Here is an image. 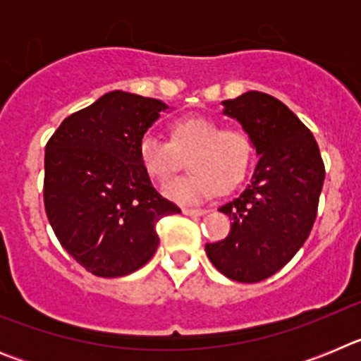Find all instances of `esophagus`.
Listing matches in <instances>:
<instances>
[{
	"label": "esophagus",
	"mask_w": 361,
	"mask_h": 361,
	"mask_svg": "<svg viewBox=\"0 0 361 361\" xmlns=\"http://www.w3.org/2000/svg\"><path fill=\"white\" fill-rule=\"evenodd\" d=\"M183 213L188 216H202L209 213V209H193V208H183Z\"/></svg>",
	"instance_id": "34e87169"
}]
</instances>
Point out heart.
Returning a JSON list of instances; mask_svg holds the SVG:
<instances>
[{
    "label": "heart",
    "mask_w": 361,
    "mask_h": 361,
    "mask_svg": "<svg viewBox=\"0 0 361 361\" xmlns=\"http://www.w3.org/2000/svg\"><path fill=\"white\" fill-rule=\"evenodd\" d=\"M188 152L191 173L166 184L162 193L178 204H200L216 190H231L245 177L253 142L242 128H220L215 119L188 116L171 123L170 141L146 133L137 145L141 168L155 183H166Z\"/></svg>",
    "instance_id": "1"
}]
</instances>
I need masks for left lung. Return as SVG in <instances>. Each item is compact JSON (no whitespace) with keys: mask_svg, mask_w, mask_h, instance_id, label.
Returning a JSON list of instances; mask_svg holds the SVG:
<instances>
[{"mask_svg":"<svg viewBox=\"0 0 361 361\" xmlns=\"http://www.w3.org/2000/svg\"><path fill=\"white\" fill-rule=\"evenodd\" d=\"M222 106L251 137L258 162L250 186L219 208L231 229L206 244V255L224 276L253 283L275 275L307 240L325 170L312 133L273 95L245 92Z\"/></svg>","mask_w":361,"mask_h":361,"instance_id":"left-lung-1","label":"left lung"}]
</instances>
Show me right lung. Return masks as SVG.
<instances>
[{
	"label": "right lung",
	"instance_id": "add662e5",
	"mask_svg": "<svg viewBox=\"0 0 361 361\" xmlns=\"http://www.w3.org/2000/svg\"><path fill=\"white\" fill-rule=\"evenodd\" d=\"M159 99L114 90L66 117L44 149V209L57 240L86 271L130 275L157 251L159 220L180 213L141 168L137 145Z\"/></svg>",
	"mask_w": 361,
	"mask_h": 361
}]
</instances>
